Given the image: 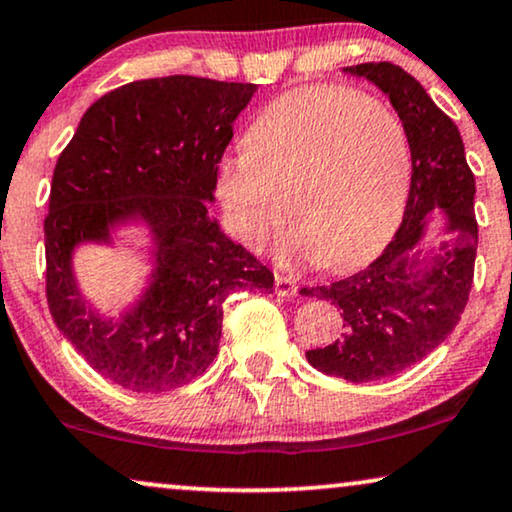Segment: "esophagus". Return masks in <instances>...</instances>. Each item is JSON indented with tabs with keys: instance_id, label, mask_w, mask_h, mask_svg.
Masks as SVG:
<instances>
[{
	"instance_id": "34e87169",
	"label": "esophagus",
	"mask_w": 512,
	"mask_h": 512,
	"mask_svg": "<svg viewBox=\"0 0 512 512\" xmlns=\"http://www.w3.org/2000/svg\"><path fill=\"white\" fill-rule=\"evenodd\" d=\"M274 285H276V295L278 297H295L297 295V281L292 276L276 274Z\"/></svg>"
}]
</instances>
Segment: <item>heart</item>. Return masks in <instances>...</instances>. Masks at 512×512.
I'll list each match as a JSON object with an SVG mask.
<instances>
[{
  "label": "heart",
  "mask_w": 512,
  "mask_h": 512,
  "mask_svg": "<svg viewBox=\"0 0 512 512\" xmlns=\"http://www.w3.org/2000/svg\"><path fill=\"white\" fill-rule=\"evenodd\" d=\"M412 152L403 119L353 86H306L269 102L245 149L217 170V194L238 241L257 248L290 217L285 257L327 271L372 260L403 215Z\"/></svg>",
  "instance_id": "1"
}]
</instances>
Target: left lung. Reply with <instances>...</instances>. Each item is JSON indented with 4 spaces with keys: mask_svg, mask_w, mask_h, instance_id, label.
<instances>
[{
    "mask_svg": "<svg viewBox=\"0 0 512 512\" xmlns=\"http://www.w3.org/2000/svg\"><path fill=\"white\" fill-rule=\"evenodd\" d=\"M344 72L372 81L403 119L412 152L407 206L391 243L370 267L342 281L302 288L342 309V337L306 351L316 370L346 381H377L407 370L445 342L468 304L478 250L475 175L459 128L412 74L393 63H363ZM446 213L448 241L431 261L416 245L427 217Z\"/></svg>",
    "mask_w": 512,
    "mask_h": 512,
    "instance_id": "left-lung-1",
    "label": "left lung"
}]
</instances>
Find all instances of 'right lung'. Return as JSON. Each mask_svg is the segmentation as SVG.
Returning a JSON list of instances; mask_svg holds the SVG:
<instances>
[{"label": "right lung", "mask_w": 512, "mask_h": 512, "mask_svg": "<svg viewBox=\"0 0 512 512\" xmlns=\"http://www.w3.org/2000/svg\"><path fill=\"white\" fill-rule=\"evenodd\" d=\"M255 91L189 74L131 81L86 109L58 156L44 220L51 316L95 372L128 391L199 377L220 349L224 299L274 288V274L208 217L234 121ZM135 219L155 234L153 283L119 321L102 319L80 297L71 252Z\"/></svg>", "instance_id": "right-lung-1"}]
</instances>
